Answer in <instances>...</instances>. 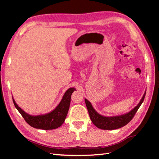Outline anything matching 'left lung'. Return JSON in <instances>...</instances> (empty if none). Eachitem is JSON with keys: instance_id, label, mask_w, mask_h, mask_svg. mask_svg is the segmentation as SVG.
<instances>
[{"instance_id": "obj_1", "label": "left lung", "mask_w": 159, "mask_h": 159, "mask_svg": "<svg viewBox=\"0 0 159 159\" xmlns=\"http://www.w3.org/2000/svg\"><path fill=\"white\" fill-rule=\"evenodd\" d=\"M145 96H146V93H144L139 104L130 112L121 115V116L113 117H105L102 116L93 109L92 104L89 100L85 98V102L87 110H88L90 119L96 127L102 130H115L123 127L128 122H130V121L133 119L137 110L139 109L141 104L143 102Z\"/></svg>"}]
</instances>
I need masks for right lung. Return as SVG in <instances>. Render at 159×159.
<instances>
[{"label":"right lung","instance_id":"add662e5","mask_svg":"<svg viewBox=\"0 0 159 159\" xmlns=\"http://www.w3.org/2000/svg\"><path fill=\"white\" fill-rule=\"evenodd\" d=\"M75 90L74 87L69 88L64 93L62 100L55 109L50 113L38 116H31L26 113L18 107L13 97L12 98L16 108L30 126L38 129L52 130L60 127L65 121L70 108L71 95Z\"/></svg>","mask_w":159,"mask_h":159}]
</instances>
